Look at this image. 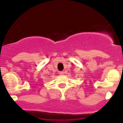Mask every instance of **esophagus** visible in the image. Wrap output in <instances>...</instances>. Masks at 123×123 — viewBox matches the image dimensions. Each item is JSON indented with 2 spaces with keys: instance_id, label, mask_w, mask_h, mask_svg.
<instances>
[{
  "instance_id": "esophagus-1",
  "label": "esophagus",
  "mask_w": 123,
  "mask_h": 123,
  "mask_svg": "<svg viewBox=\"0 0 123 123\" xmlns=\"http://www.w3.org/2000/svg\"><path fill=\"white\" fill-rule=\"evenodd\" d=\"M64 73V72H59V74H60V75H63Z\"/></svg>"
}]
</instances>
